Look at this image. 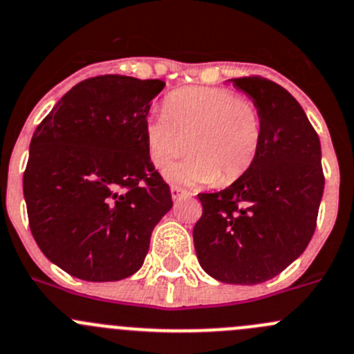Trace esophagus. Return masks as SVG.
Returning <instances> with one entry per match:
<instances>
[{"label": "esophagus", "instance_id": "34e87169", "mask_svg": "<svg viewBox=\"0 0 354 354\" xmlns=\"http://www.w3.org/2000/svg\"><path fill=\"white\" fill-rule=\"evenodd\" d=\"M187 195H188V192L183 190V188L176 187V185H173V187H171V197H173V201H180V198L187 197Z\"/></svg>", "mask_w": 354, "mask_h": 354}]
</instances>
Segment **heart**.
I'll return each instance as SVG.
<instances>
[{
  "mask_svg": "<svg viewBox=\"0 0 354 354\" xmlns=\"http://www.w3.org/2000/svg\"><path fill=\"white\" fill-rule=\"evenodd\" d=\"M263 118L247 98L223 88L194 86L173 91L164 112L145 122V145L156 167L187 152V160L167 169L171 181L226 187L242 178L259 156Z\"/></svg>",
  "mask_w": 354,
  "mask_h": 354,
  "instance_id": "obj_1",
  "label": "heart"
}]
</instances>
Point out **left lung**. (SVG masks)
Returning <instances> with one entry per match:
<instances>
[{"label": "left lung", "instance_id": "1", "mask_svg": "<svg viewBox=\"0 0 354 354\" xmlns=\"http://www.w3.org/2000/svg\"><path fill=\"white\" fill-rule=\"evenodd\" d=\"M259 109L263 142L249 171L216 194H198L194 245L202 270L235 286L273 279L310 243L324 195L320 138L299 102L263 77L230 79Z\"/></svg>", "mask_w": 354, "mask_h": 354}]
</instances>
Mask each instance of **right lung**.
I'll use <instances>...</instances> for the list:
<instances>
[{
	"label": "right lung",
	"instance_id": "right-lung-1",
	"mask_svg": "<svg viewBox=\"0 0 354 354\" xmlns=\"http://www.w3.org/2000/svg\"><path fill=\"white\" fill-rule=\"evenodd\" d=\"M159 79L98 75L55 104L34 131L24 198L34 240L58 268L115 282L142 268L150 236L173 207L145 145Z\"/></svg>",
	"mask_w": 354,
	"mask_h": 354
}]
</instances>
